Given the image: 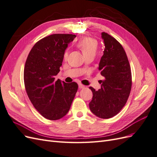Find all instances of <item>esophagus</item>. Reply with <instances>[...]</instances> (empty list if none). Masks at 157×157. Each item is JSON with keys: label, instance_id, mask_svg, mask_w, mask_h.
<instances>
[{"label": "esophagus", "instance_id": "34e87169", "mask_svg": "<svg viewBox=\"0 0 157 157\" xmlns=\"http://www.w3.org/2000/svg\"><path fill=\"white\" fill-rule=\"evenodd\" d=\"M78 88H85V86L84 85H83V84H78Z\"/></svg>", "mask_w": 157, "mask_h": 157}]
</instances>
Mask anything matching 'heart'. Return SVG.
Wrapping results in <instances>:
<instances>
[{
    "label": "heart",
    "mask_w": 157,
    "mask_h": 157,
    "mask_svg": "<svg viewBox=\"0 0 157 157\" xmlns=\"http://www.w3.org/2000/svg\"><path fill=\"white\" fill-rule=\"evenodd\" d=\"M77 46L81 50L84 57L90 55L95 56L98 47V42L94 38L86 36L78 40L77 43ZM67 59V54L65 52L63 54V59L66 60Z\"/></svg>",
    "instance_id": "heart-1"
}]
</instances>
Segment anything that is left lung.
I'll return each instance as SVG.
<instances>
[{
	"label": "left lung",
	"mask_w": 157,
	"mask_h": 157,
	"mask_svg": "<svg viewBox=\"0 0 157 157\" xmlns=\"http://www.w3.org/2000/svg\"><path fill=\"white\" fill-rule=\"evenodd\" d=\"M105 48L99 70L105 77L101 80V88L98 91L90 87L93 93L90 109L101 118L115 116L124 107L130 96L132 80L130 65L125 50L113 36L103 32Z\"/></svg>",
	"instance_id": "obj_1"
}]
</instances>
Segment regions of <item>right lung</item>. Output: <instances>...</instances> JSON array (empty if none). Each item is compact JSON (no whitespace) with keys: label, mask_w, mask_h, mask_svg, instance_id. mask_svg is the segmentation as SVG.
I'll return each instance as SVG.
<instances>
[{"label":"right lung","mask_w":157,"mask_h":157,"mask_svg":"<svg viewBox=\"0 0 157 157\" xmlns=\"http://www.w3.org/2000/svg\"><path fill=\"white\" fill-rule=\"evenodd\" d=\"M72 34H53L39 40L27 56L23 73L25 88L34 107L46 119L56 121L69 111L78 90L77 82L65 83L54 76L59 72Z\"/></svg>","instance_id":"right-lung-1"}]
</instances>
